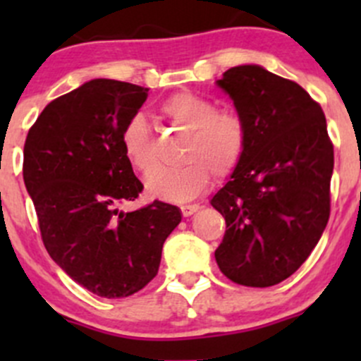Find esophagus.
Listing matches in <instances>:
<instances>
[{
  "label": "esophagus",
  "mask_w": 361,
  "mask_h": 361,
  "mask_svg": "<svg viewBox=\"0 0 361 361\" xmlns=\"http://www.w3.org/2000/svg\"><path fill=\"white\" fill-rule=\"evenodd\" d=\"M197 209H199V204H183V206H181V213H183V216H192Z\"/></svg>",
  "instance_id": "1"
}]
</instances>
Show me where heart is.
Returning <instances> with one entry per match:
<instances>
[{"label": "heart", "mask_w": 361, "mask_h": 361, "mask_svg": "<svg viewBox=\"0 0 361 361\" xmlns=\"http://www.w3.org/2000/svg\"><path fill=\"white\" fill-rule=\"evenodd\" d=\"M162 115L180 129L188 130L183 143V166L160 169L147 181L152 197L185 202L197 197L214 176H227L241 162L246 147L245 122L235 113L218 111L216 104L192 92H178L160 106ZM122 150L130 166L143 176L159 167L157 145L148 120L134 115L120 136Z\"/></svg>", "instance_id": "1"}]
</instances>
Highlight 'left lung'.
Wrapping results in <instances>:
<instances>
[{"label": "left lung", "mask_w": 361, "mask_h": 361, "mask_svg": "<svg viewBox=\"0 0 361 361\" xmlns=\"http://www.w3.org/2000/svg\"><path fill=\"white\" fill-rule=\"evenodd\" d=\"M216 85L245 122L246 147L211 199L227 224L214 258L231 281L265 288L307 260L329 224L334 147L322 106L292 80L241 64Z\"/></svg>", "instance_id": "left-lung-1"}]
</instances>
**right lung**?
Listing matches in <instances>:
<instances>
[{
    "label": "right lung",
    "mask_w": 361,
    "mask_h": 361,
    "mask_svg": "<svg viewBox=\"0 0 361 361\" xmlns=\"http://www.w3.org/2000/svg\"><path fill=\"white\" fill-rule=\"evenodd\" d=\"M148 89L96 78L47 104L24 145V183L52 260L89 292L122 298L157 276L162 246L181 221L155 201L120 211L143 183L120 143Z\"/></svg>",
    "instance_id": "obj_1"
}]
</instances>
